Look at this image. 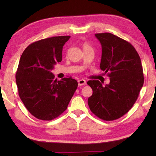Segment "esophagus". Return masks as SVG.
I'll list each match as a JSON object with an SVG mask.
<instances>
[{
	"label": "esophagus",
	"mask_w": 156,
	"mask_h": 156,
	"mask_svg": "<svg viewBox=\"0 0 156 156\" xmlns=\"http://www.w3.org/2000/svg\"><path fill=\"white\" fill-rule=\"evenodd\" d=\"M78 83L79 87H80V86H83V85L87 84V82H86L85 80H83V79H81V80H78Z\"/></svg>",
	"instance_id": "34e87169"
}]
</instances>
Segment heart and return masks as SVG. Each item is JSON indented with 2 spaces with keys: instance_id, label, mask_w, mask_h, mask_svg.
Instances as JSON below:
<instances>
[{
  "instance_id": "1",
  "label": "heart",
  "mask_w": 156,
  "mask_h": 156,
  "mask_svg": "<svg viewBox=\"0 0 156 156\" xmlns=\"http://www.w3.org/2000/svg\"><path fill=\"white\" fill-rule=\"evenodd\" d=\"M82 48H83V49H87V48H91L90 45H89V44H88V43L85 42L83 44V45H82Z\"/></svg>"
}]
</instances>
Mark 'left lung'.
Here are the masks:
<instances>
[{
  "instance_id": "1",
  "label": "left lung",
  "mask_w": 156,
  "mask_h": 156,
  "mask_svg": "<svg viewBox=\"0 0 156 156\" xmlns=\"http://www.w3.org/2000/svg\"><path fill=\"white\" fill-rule=\"evenodd\" d=\"M102 46L100 68L110 78L105 87L98 80H89L92 89L88 99L92 112L104 121H113L133 107L144 82L141 62L130 43L110 33L95 34Z\"/></svg>"
}]
</instances>
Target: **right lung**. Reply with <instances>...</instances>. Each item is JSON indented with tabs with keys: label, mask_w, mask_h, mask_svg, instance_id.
<instances>
[{
	"label": "right lung",
	"mask_w": 156,
	"mask_h": 156,
	"mask_svg": "<svg viewBox=\"0 0 156 156\" xmlns=\"http://www.w3.org/2000/svg\"><path fill=\"white\" fill-rule=\"evenodd\" d=\"M70 36H56L32 43L20 58L16 72L19 97L30 113L38 119L51 121L68 107L78 87L69 78L55 79L51 72L62 59V49Z\"/></svg>",
	"instance_id": "add662e5"
}]
</instances>
